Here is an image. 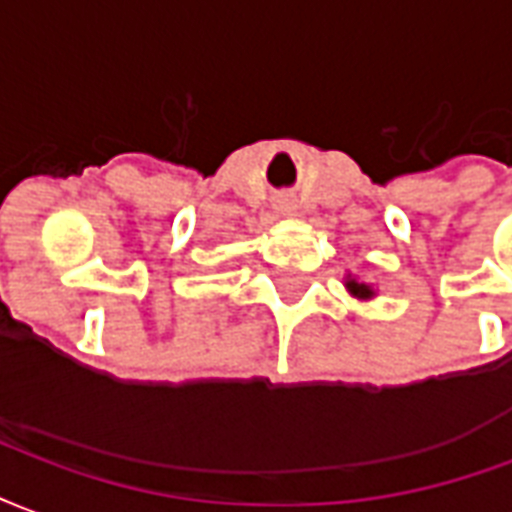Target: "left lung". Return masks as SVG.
<instances>
[{
    "mask_svg": "<svg viewBox=\"0 0 512 512\" xmlns=\"http://www.w3.org/2000/svg\"><path fill=\"white\" fill-rule=\"evenodd\" d=\"M346 286H349V289H352V294H357V297H371V294H374L371 289H368V286H365V283L349 281Z\"/></svg>",
    "mask_w": 512,
    "mask_h": 512,
    "instance_id": "8db88e82",
    "label": "left lung"
}]
</instances>
